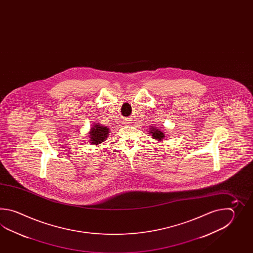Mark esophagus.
I'll use <instances>...</instances> for the list:
<instances>
[{
	"label": "esophagus",
	"mask_w": 253,
	"mask_h": 253,
	"mask_svg": "<svg viewBox=\"0 0 253 253\" xmlns=\"http://www.w3.org/2000/svg\"><path fill=\"white\" fill-rule=\"evenodd\" d=\"M130 121H131V120H129V119H126V120H125L124 123L126 125H128L130 124V123H131Z\"/></svg>",
	"instance_id": "esophagus-1"
}]
</instances>
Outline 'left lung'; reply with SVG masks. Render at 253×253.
I'll return each instance as SVG.
<instances>
[{
	"label": "left lung",
	"instance_id": "1",
	"mask_svg": "<svg viewBox=\"0 0 253 253\" xmlns=\"http://www.w3.org/2000/svg\"><path fill=\"white\" fill-rule=\"evenodd\" d=\"M149 134H152V137L154 139H157L158 141H161V140L165 138V134L161 132L159 129H156L155 126H152L149 131Z\"/></svg>",
	"mask_w": 253,
	"mask_h": 253
}]
</instances>
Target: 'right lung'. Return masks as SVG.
Instances as JSON below:
<instances>
[{
    "instance_id": "1",
    "label": "right lung",
    "mask_w": 253,
    "mask_h": 253,
    "mask_svg": "<svg viewBox=\"0 0 253 253\" xmlns=\"http://www.w3.org/2000/svg\"><path fill=\"white\" fill-rule=\"evenodd\" d=\"M109 129L101 125L95 124L92 126L89 132V138L92 145H99L108 138Z\"/></svg>"
}]
</instances>
